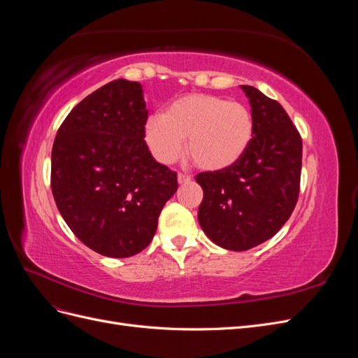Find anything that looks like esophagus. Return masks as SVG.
Here are the masks:
<instances>
[{"label": "esophagus", "mask_w": 358, "mask_h": 358, "mask_svg": "<svg viewBox=\"0 0 358 358\" xmlns=\"http://www.w3.org/2000/svg\"><path fill=\"white\" fill-rule=\"evenodd\" d=\"M192 180V178L189 175H187V173H179L178 175V182L179 183H189Z\"/></svg>", "instance_id": "34e87169"}]
</instances>
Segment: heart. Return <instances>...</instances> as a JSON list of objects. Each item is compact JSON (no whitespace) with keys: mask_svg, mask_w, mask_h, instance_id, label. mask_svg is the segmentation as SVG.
<instances>
[{"mask_svg":"<svg viewBox=\"0 0 358 358\" xmlns=\"http://www.w3.org/2000/svg\"><path fill=\"white\" fill-rule=\"evenodd\" d=\"M254 136L251 110L239 101L191 94L173 101L164 115L145 122V142L162 164L175 162L187 138V152L200 169L221 170L239 159Z\"/></svg>","mask_w":358,"mask_h":358,"instance_id":"1","label":"heart"}]
</instances>
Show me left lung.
<instances>
[{
    "label": "left lung",
    "mask_w": 358,
    "mask_h": 358,
    "mask_svg": "<svg viewBox=\"0 0 358 358\" xmlns=\"http://www.w3.org/2000/svg\"><path fill=\"white\" fill-rule=\"evenodd\" d=\"M251 104L254 136L234 164L201 171L199 222L209 239L230 251H248L273 237L296 208L301 137L276 100L242 85Z\"/></svg>",
    "instance_id": "1"
}]
</instances>
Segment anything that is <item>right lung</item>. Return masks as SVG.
Segmentation results:
<instances>
[{
  "label": "right lung",
  "mask_w": 358,
  "mask_h": 358,
  "mask_svg": "<svg viewBox=\"0 0 358 358\" xmlns=\"http://www.w3.org/2000/svg\"><path fill=\"white\" fill-rule=\"evenodd\" d=\"M142 85L101 86L61 124L52 148L50 187L78 239L112 258L133 257L154 239L178 175L150 155Z\"/></svg>",
  "instance_id": "1"
}]
</instances>
